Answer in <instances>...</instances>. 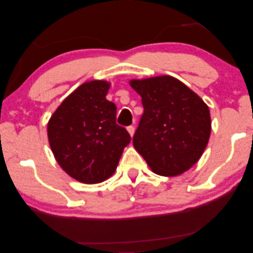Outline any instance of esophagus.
I'll list each match as a JSON object with an SVG mask.
<instances>
[{"mask_svg":"<svg viewBox=\"0 0 253 253\" xmlns=\"http://www.w3.org/2000/svg\"><path fill=\"white\" fill-rule=\"evenodd\" d=\"M126 129H127V132H129V133H130V135H131V136H133V134H134V131H135L134 126H129L126 127Z\"/></svg>","mask_w":253,"mask_h":253,"instance_id":"esophagus-1","label":"esophagus"}]
</instances>
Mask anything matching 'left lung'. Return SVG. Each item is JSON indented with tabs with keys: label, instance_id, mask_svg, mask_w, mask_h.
<instances>
[{
	"label": "left lung",
	"instance_id": "obj_1",
	"mask_svg": "<svg viewBox=\"0 0 253 253\" xmlns=\"http://www.w3.org/2000/svg\"><path fill=\"white\" fill-rule=\"evenodd\" d=\"M144 112L133 135L136 151L159 175L175 176L201 158L211 133L208 105L169 75L132 80Z\"/></svg>",
	"mask_w": 253,
	"mask_h": 253
}]
</instances>
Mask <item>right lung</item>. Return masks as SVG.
Listing matches in <instances>:
<instances>
[{
	"mask_svg": "<svg viewBox=\"0 0 253 253\" xmlns=\"http://www.w3.org/2000/svg\"><path fill=\"white\" fill-rule=\"evenodd\" d=\"M106 81L83 83L50 119L47 136L57 163L83 183H99L114 173L131 136L117 124V106L106 100Z\"/></svg>",
	"mask_w": 253,
	"mask_h": 253,
	"instance_id": "1",
	"label": "right lung"
}]
</instances>
